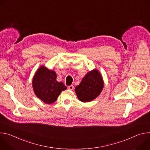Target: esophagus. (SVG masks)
<instances>
[{
    "label": "esophagus",
    "instance_id": "1",
    "mask_svg": "<svg viewBox=\"0 0 150 150\" xmlns=\"http://www.w3.org/2000/svg\"><path fill=\"white\" fill-rule=\"evenodd\" d=\"M68 89L69 90H74V85H69V86H68Z\"/></svg>",
    "mask_w": 150,
    "mask_h": 150
}]
</instances>
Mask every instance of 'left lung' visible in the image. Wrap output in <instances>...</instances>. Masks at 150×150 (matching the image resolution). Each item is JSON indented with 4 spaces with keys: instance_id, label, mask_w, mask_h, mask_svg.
<instances>
[{
    "instance_id": "1",
    "label": "left lung",
    "mask_w": 150,
    "mask_h": 150,
    "mask_svg": "<svg viewBox=\"0 0 150 150\" xmlns=\"http://www.w3.org/2000/svg\"><path fill=\"white\" fill-rule=\"evenodd\" d=\"M104 87L102 76L97 69L88 72L75 91L78 99L82 102H89L97 98Z\"/></svg>"
}]
</instances>
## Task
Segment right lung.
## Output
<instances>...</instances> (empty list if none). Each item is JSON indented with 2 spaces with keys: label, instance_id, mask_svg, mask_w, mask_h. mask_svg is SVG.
<instances>
[{
  "label": "right lung",
  "instance_id": "right-lung-1",
  "mask_svg": "<svg viewBox=\"0 0 150 150\" xmlns=\"http://www.w3.org/2000/svg\"><path fill=\"white\" fill-rule=\"evenodd\" d=\"M57 75L53 70L40 67L33 79V88L36 96L46 104L56 101L62 91L67 87L62 82L56 81Z\"/></svg>",
  "mask_w": 150,
  "mask_h": 150
}]
</instances>
